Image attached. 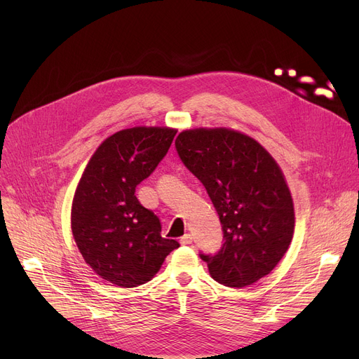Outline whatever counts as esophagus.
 Here are the masks:
<instances>
[{
	"label": "esophagus",
	"mask_w": 359,
	"mask_h": 359,
	"mask_svg": "<svg viewBox=\"0 0 359 359\" xmlns=\"http://www.w3.org/2000/svg\"><path fill=\"white\" fill-rule=\"evenodd\" d=\"M191 241H193V237H191L190 234H184V236L180 238V244H182V245H189V244H191Z\"/></svg>",
	"instance_id": "34e87169"
}]
</instances>
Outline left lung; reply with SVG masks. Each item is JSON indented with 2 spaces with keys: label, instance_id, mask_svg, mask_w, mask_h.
<instances>
[{
  "label": "left lung",
  "instance_id": "obj_1",
  "mask_svg": "<svg viewBox=\"0 0 359 359\" xmlns=\"http://www.w3.org/2000/svg\"><path fill=\"white\" fill-rule=\"evenodd\" d=\"M175 146L183 165L206 187L222 223V248L200 252V259L226 287L259 281L292 240L294 204L281 169L260 143L224 128L184 130Z\"/></svg>",
  "mask_w": 359,
  "mask_h": 359
}]
</instances>
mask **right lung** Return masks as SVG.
I'll use <instances>...</instances> for the list:
<instances>
[{
	"mask_svg": "<svg viewBox=\"0 0 359 359\" xmlns=\"http://www.w3.org/2000/svg\"><path fill=\"white\" fill-rule=\"evenodd\" d=\"M176 135L169 128H130L109 136L90 158L76 187L71 227L83 260L104 280L125 288L150 281L180 244L135 196Z\"/></svg>",
	"mask_w": 359,
	"mask_h": 359,
	"instance_id": "add662e5",
	"label": "right lung"
}]
</instances>
